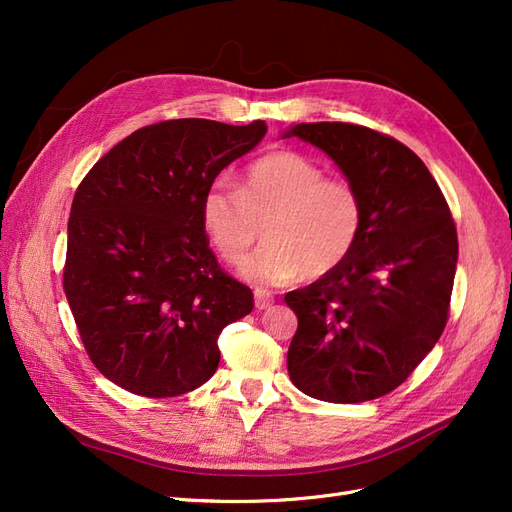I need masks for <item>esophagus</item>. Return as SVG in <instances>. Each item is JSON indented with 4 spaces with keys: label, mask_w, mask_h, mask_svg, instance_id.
Returning <instances> with one entry per match:
<instances>
[{
    "label": "esophagus",
    "mask_w": 512,
    "mask_h": 512,
    "mask_svg": "<svg viewBox=\"0 0 512 512\" xmlns=\"http://www.w3.org/2000/svg\"><path fill=\"white\" fill-rule=\"evenodd\" d=\"M254 301H256V309H267V307H271L273 305V294L271 292H267V290H262V288H256L254 290Z\"/></svg>",
    "instance_id": "1"
}]
</instances>
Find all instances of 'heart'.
Returning a JSON list of instances; mask_svg holds the SVG:
<instances>
[{
    "label": "heart",
    "mask_w": 512,
    "mask_h": 512,
    "mask_svg": "<svg viewBox=\"0 0 512 512\" xmlns=\"http://www.w3.org/2000/svg\"><path fill=\"white\" fill-rule=\"evenodd\" d=\"M200 226L211 247L239 265L265 226L267 245L247 258L241 275L280 286L303 275L318 280L344 265L365 228L363 194L333 179L297 151H273L247 166L239 190L215 181L200 200Z\"/></svg>",
    "instance_id": "obj_1"
}]
</instances>
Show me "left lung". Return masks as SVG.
<instances>
[{
    "label": "left lung",
    "instance_id": "8db88e82",
    "mask_svg": "<svg viewBox=\"0 0 512 512\" xmlns=\"http://www.w3.org/2000/svg\"><path fill=\"white\" fill-rule=\"evenodd\" d=\"M322 149L363 194L365 228L344 265L284 301L299 318L288 374L305 395L361 404L391 393L440 339L457 230L423 160L391 136L342 121L284 132Z\"/></svg>",
    "mask_w": 512,
    "mask_h": 512
}]
</instances>
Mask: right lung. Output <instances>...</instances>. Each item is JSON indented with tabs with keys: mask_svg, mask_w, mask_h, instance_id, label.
Here are the masks:
<instances>
[{
	"mask_svg": "<svg viewBox=\"0 0 512 512\" xmlns=\"http://www.w3.org/2000/svg\"><path fill=\"white\" fill-rule=\"evenodd\" d=\"M265 134V121H160L123 138L81 181L64 290L91 363L121 389H198L218 369L222 329L252 312V290L209 250L200 200Z\"/></svg>",
	"mask_w": 512,
	"mask_h": 512,
	"instance_id": "obj_1",
	"label": "right lung"
}]
</instances>
